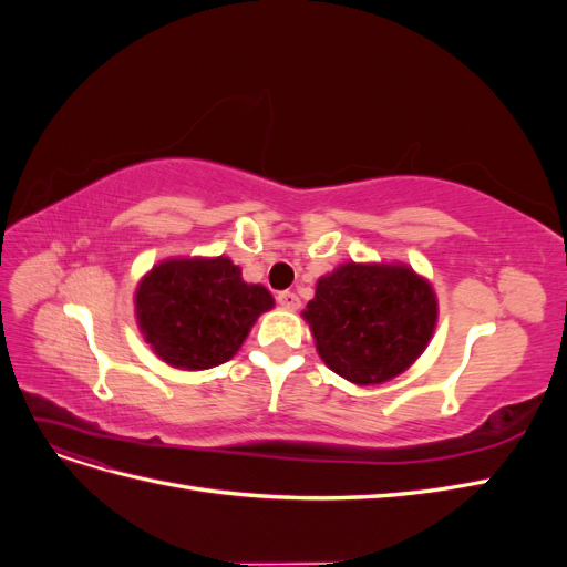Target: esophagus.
Masks as SVG:
<instances>
[{
  "instance_id": "esophagus-1",
  "label": "esophagus",
  "mask_w": 567,
  "mask_h": 567,
  "mask_svg": "<svg viewBox=\"0 0 567 567\" xmlns=\"http://www.w3.org/2000/svg\"><path fill=\"white\" fill-rule=\"evenodd\" d=\"M277 302L288 312H293V310H298V307H300V298L296 293H290V290H284V293H279Z\"/></svg>"
}]
</instances>
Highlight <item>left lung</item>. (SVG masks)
<instances>
[{
  "label": "left lung",
  "instance_id": "1",
  "mask_svg": "<svg viewBox=\"0 0 567 567\" xmlns=\"http://www.w3.org/2000/svg\"><path fill=\"white\" fill-rule=\"evenodd\" d=\"M321 362L354 385L404 373L437 323L433 284L404 262H342L302 310Z\"/></svg>",
  "mask_w": 567,
  "mask_h": 567
}]
</instances>
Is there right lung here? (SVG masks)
Returning <instances> with one entry per match:
<instances>
[{
	"label": "right lung",
	"instance_id": "1",
	"mask_svg": "<svg viewBox=\"0 0 567 567\" xmlns=\"http://www.w3.org/2000/svg\"><path fill=\"white\" fill-rule=\"evenodd\" d=\"M274 307L262 284H246L229 257H169L136 284V326L161 362L203 371L229 362L252 323Z\"/></svg>",
	"mask_w": 567,
	"mask_h": 567
}]
</instances>
